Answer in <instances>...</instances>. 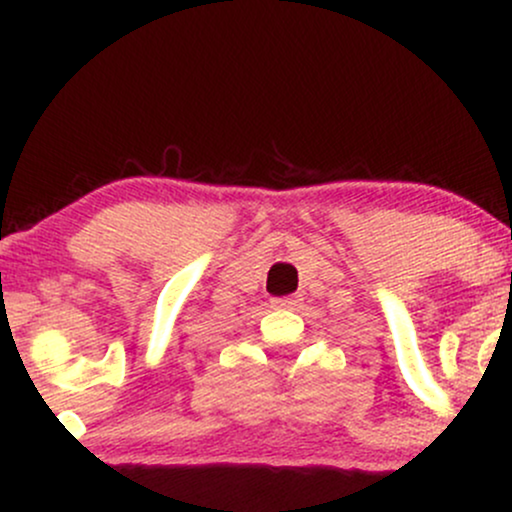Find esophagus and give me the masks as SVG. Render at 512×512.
Wrapping results in <instances>:
<instances>
[{"mask_svg": "<svg viewBox=\"0 0 512 512\" xmlns=\"http://www.w3.org/2000/svg\"><path fill=\"white\" fill-rule=\"evenodd\" d=\"M296 305V298H274L272 308H293Z\"/></svg>", "mask_w": 512, "mask_h": 512, "instance_id": "obj_1", "label": "esophagus"}]
</instances>
